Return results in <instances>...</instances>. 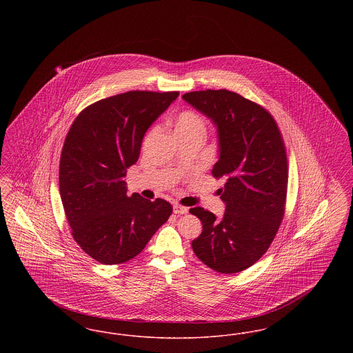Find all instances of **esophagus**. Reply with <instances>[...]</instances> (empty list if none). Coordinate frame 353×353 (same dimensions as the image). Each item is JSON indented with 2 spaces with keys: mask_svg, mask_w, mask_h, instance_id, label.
I'll return each mask as SVG.
<instances>
[{
  "mask_svg": "<svg viewBox=\"0 0 353 353\" xmlns=\"http://www.w3.org/2000/svg\"><path fill=\"white\" fill-rule=\"evenodd\" d=\"M173 212H174L176 214H185V213H188V208L181 206L180 203H174V205H173Z\"/></svg>",
  "mask_w": 353,
  "mask_h": 353,
  "instance_id": "obj_1",
  "label": "esophagus"
}]
</instances>
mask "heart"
<instances>
[{
	"mask_svg": "<svg viewBox=\"0 0 353 353\" xmlns=\"http://www.w3.org/2000/svg\"><path fill=\"white\" fill-rule=\"evenodd\" d=\"M174 132L180 137L184 134H206V120L196 110L186 108L180 111L173 121Z\"/></svg>",
	"mask_w": 353,
	"mask_h": 353,
	"instance_id": "heart-1",
	"label": "heart"
}]
</instances>
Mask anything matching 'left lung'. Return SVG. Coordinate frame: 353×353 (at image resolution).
<instances>
[{
    "label": "left lung",
    "mask_w": 353,
    "mask_h": 353,
    "mask_svg": "<svg viewBox=\"0 0 353 353\" xmlns=\"http://www.w3.org/2000/svg\"><path fill=\"white\" fill-rule=\"evenodd\" d=\"M183 98L217 125L219 159L212 174L225 181L219 194L226 203L221 219L201 206L189 210L202 222L192 248L208 268L241 272L268 252L285 216V141L269 111L234 91H192Z\"/></svg>",
    "instance_id": "obj_1"
}]
</instances>
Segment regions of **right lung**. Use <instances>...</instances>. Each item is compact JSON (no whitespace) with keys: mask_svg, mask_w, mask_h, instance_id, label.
Segmentation results:
<instances>
[{"mask_svg":"<svg viewBox=\"0 0 353 353\" xmlns=\"http://www.w3.org/2000/svg\"><path fill=\"white\" fill-rule=\"evenodd\" d=\"M179 91H127L87 105L74 120L59 161V192L71 234L103 265L128 262L168 221L172 205L127 196L125 169L144 134Z\"/></svg>","mask_w":353,"mask_h":353,"instance_id":"right-lung-1","label":"right lung"}]
</instances>
